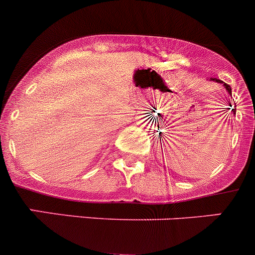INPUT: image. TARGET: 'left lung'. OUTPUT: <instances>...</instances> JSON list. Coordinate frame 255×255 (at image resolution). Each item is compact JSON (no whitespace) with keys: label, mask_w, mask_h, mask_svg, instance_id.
<instances>
[{"label":"left lung","mask_w":255,"mask_h":255,"mask_svg":"<svg viewBox=\"0 0 255 255\" xmlns=\"http://www.w3.org/2000/svg\"><path fill=\"white\" fill-rule=\"evenodd\" d=\"M211 80H214V82H218V83H223V82H221V80H219V79H211ZM224 87L227 88L228 93H229V94L232 95V88H230V85L227 84V83H224ZM235 111H237V109H233V112H234V113H235Z\"/></svg>","instance_id":"left-lung-1"}]
</instances>
